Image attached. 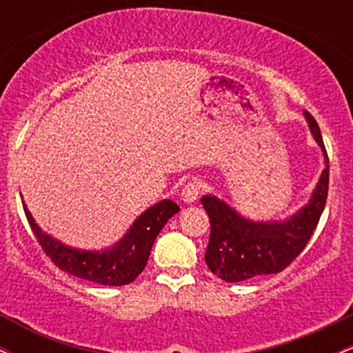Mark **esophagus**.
Masks as SVG:
<instances>
[{
    "mask_svg": "<svg viewBox=\"0 0 353 353\" xmlns=\"http://www.w3.org/2000/svg\"><path fill=\"white\" fill-rule=\"evenodd\" d=\"M201 190H202V184L199 181H196V179L189 181L188 184L182 188V192H181L182 201L188 202V204H190V202H196L197 197H199Z\"/></svg>",
    "mask_w": 353,
    "mask_h": 353,
    "instance_id": "esophagus-1",
    "label": "esophagus"
}]
</instances>
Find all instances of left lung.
I'll list each match as a JSON object with an SVG mask.
<instances>
[{
  "instance_id": "1",
  "label": "left lung",
  "mask_w": 353,
  "mask_h": 353,
  "mask_svg": "<svg viewBox=\"0 0 353 353\" xmlns=\"http://www.w3.org/2000/svg\"><path fill=\"white\" fill-rule=\"evenodd\" d=\"M312 134L323 151L327 168L305 208L285 222H252L214 196L201 199L210 221L205 264L225 282L279 274L295 261L317 229L329 194V156L317 121L305 112Z\"/></svg>"
}]
</instances>
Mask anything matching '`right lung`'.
I'll return each mask as SVG.
<instances>
[{
	"mask_svg": "<svg viewBox=\"0 0 353 353\" xmlns=\"http://www.w3.org/2000/svg\"><path fill=\"white\" fill-rule=\"evenodd\" d=\"M23 209L36 241L52 264L74 277L103 285H125L134 281L148 264L157 234L174 214L179 212V205L176 202H159L136 219L131 230L116 247L103 252H86L63 245L56 239L41 232L24 202Z\"/></svg>",
	"mask_w": 353,
	"mask_h": 353,
	"instance_id": "add662e5",
	"label": "right lung"
}]
</instances>
